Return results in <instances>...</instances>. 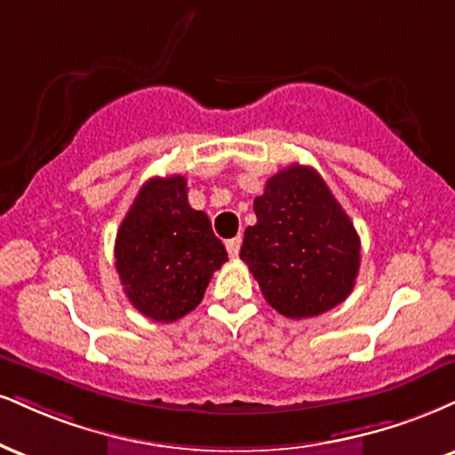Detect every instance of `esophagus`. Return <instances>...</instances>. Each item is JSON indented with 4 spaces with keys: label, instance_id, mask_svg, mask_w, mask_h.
<instances>
[{
    "label": "esophagus",
    "instance_id": "34e87169",
    "mask_svg": "<svg viewBox=\"0 0 455 455\" xmlns=\"http://www.w3.org/2000/svg\"><path fill=\"white\" fill-rule=\"evenodd\" d=\"M239 248H242V237H233L227 242V251L228 256H233V259H237Z\"/></svg>",
    "mask_w": 455,
    "mask_h": 455
}]
</instances>
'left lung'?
I'll return each mask as SVG.
<instances>
[{
  "label": "left lung",
  "mask_w": 455,
  "mask_h": 455,
  "mask_svg": "<svg viewBox=\"0 0 455 455\" xmlns=\"http://www.w3.org/2000/svg\"><path fill=\"white\" fill-rule=\"evenodd\" d=\"M254 213L239 256L273 309L300 320L349 297L360 269V237L315 169L277 172L254 199Z\"/></svg>",
  "instance_id": "1"
}]
</instances>
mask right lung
I'll use <instances>...</instances> for the list:
<instances>
[{
	"mask_svg": "<svg viewBox=\"0 0 455 455\" xmlns=\"http://www.w3.org/2000/svg\"><path fill=\"white\" fill-rule=\"evenodd\" d=\"M182 175L141 186L116 235V271L131 305L155 322H175L204 299L227 250L207 213L188 205Z\"/></svg>",
	"mask_w": 455,
	"mask_h": 455,
	"instance_id": "right-lung-1",
	"label": "right lung"
}]
</instances>
